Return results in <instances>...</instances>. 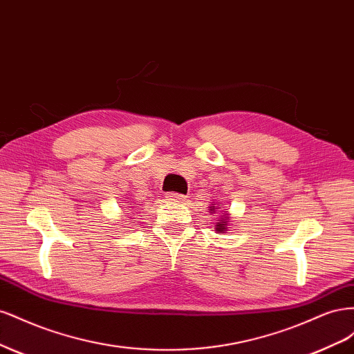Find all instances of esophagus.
<instances>
[{"label": "esophagus", "instance_id": "34e87169", "mask_svg": "<svg viewBox=\"0 0 354 354\" xmlns=\"http://www.w3.org/2000/svg\"><path fill=\"white\" fill-rule=\"evenodd\" d=\"M167 198H168L169 201L180 202V201H183L186 196H185L183 194H174V192H173V194H168V195H167Z\"/></svg>", "mask_w": 354, "mask_h": 354}]
</instances>
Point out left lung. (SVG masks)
Returning a JSON list of instances; mask_svg holds the SVG:
<instances>
[{"instance_id": "obj_1", "label": "left lung", "mask_w": 354, "mask_h": 354, "mask_svg": "<svg viewBox=\"0 0 354 354\" xmlns=\"http://www.w3.org/2000/svg\"><path fill=\"white\" fill-rule=\"evenodd\" d=\"M211 211H212V212H216V209H214V208H211ZM226 220H227V217H226V216H223L221 224H220V223L217 224V230H218V232H223V230H224V223H226Z\"/></svg>"}]
</instances>
